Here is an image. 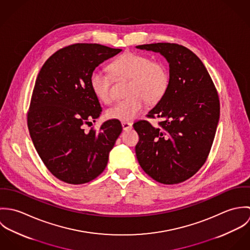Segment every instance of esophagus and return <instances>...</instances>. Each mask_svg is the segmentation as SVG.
Listing matches in <instances>:
<instances>
[{"instance_id":"34e87169","label":"esophagus","mask_w":250,"mask_h":250,"mask_svg":"<svg viewBox=\"0 0 250 250\" xmlns=\"http://www.w3.org/2000/svg\"><path fill=\"white\" fill-rule=\"evenodd\" d=\"M121 124H122V128H123L124 131L130 130V129L132 128V126H133V124H132L131 122H125V121H123Z\"/></svg>"}]
</instances>
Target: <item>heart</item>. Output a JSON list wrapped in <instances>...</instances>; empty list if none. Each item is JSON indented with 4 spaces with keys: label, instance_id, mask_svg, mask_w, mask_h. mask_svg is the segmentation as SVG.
<instances>
[{
    "label": "heart",
    "instance_id": "obj_1",
    "mask_svg": "<svg viewBox=\"0 0 250 250\" xmlns=\"http://www.w3.org/2000/svg\"><path fill=\"white\" fill-rule=\"evenodd\" d=\"M109 70L117 79L130 80L127 88L129 98L108 107L106 115L109 119L132 121L142 112L145 101L156 104L167 93L169 86V72L161 61H151L147 56L127 52L114 60ZM112 76L107 72L96 68L90 74L89 83L95 96L104 103L111 101Z\"/></svg>",
    "mask_w": 250,
    "mask_h": 250
}]
</instances>
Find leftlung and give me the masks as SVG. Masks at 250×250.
<instances>
[{"label":"left lung","instance_id":"left-lung-1","mask_svg":"<svg viewBox=\"0 0 250 250\" xmlns=\"http://www.w3.org/2000/svg\"><path fill=\"white\" fill-rule=\"evenodd\" d=\"M138 49L163 55L169 63V86L146 115L160 118L134 124L140 141L136 155L144 172L173 185L193 176L205 164L219 119V99L210 74L189 49L175 43H152Z\"/></svg>","mask_w":250,"mask_h":250}]
</instances>
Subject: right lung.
<instances>
[{
    "label": "right lung",
    "mask_w": 250,
    "mask_h": 250,
    "mask_svg": "<svg viewBox=\"0 0 250 250\" xmlns=\"http://www.w3.org/2000/svg\"><path fill=\"white\" fill-rule=\"evenodd\" d=\"M121 51L96 43L72 44L53 54L38 73L28 128L45 167L62 182L88 183L107 167L122 126L111 119L97 131H84V125L102 111L89 78L100 63Z\"/></svg>",
    "instance_id": "add662e5"
}]
</instances>
